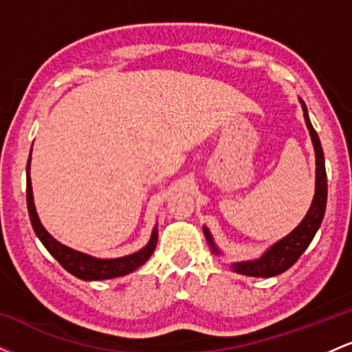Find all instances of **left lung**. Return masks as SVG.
Masks as SVG:
<instances>
[{
  "label": "left lung",
  "mask_w": 352,
  "mask_h": 352,
  "mask_svg": "<svg viewBox=\"0 0 352 352\" xmlns=\"http://www.w3.org/2000/svg\"><path fill=\"white\" fill-rule=\"evenodd\" d=\"M301 106L302 112H305L306 127L309 129V135L311 139H313L314 152H316V192H314L313 204H311V208L309 212L306 213L305 220H302L288 236H285L283 240L278 241V243H274L263 256L253 261H241V263L233 265V270L240 274H246V276L254 278H270L281 274L288 268H292V266L298 261V258L301 256L302 252L309 246L311 240L316 235L319 225H321L322 217H324L326 200H328V179H326L324 153H322V147L321 142H319L316 131H314L313 125H311L308 109H306L302 100ZM204 233L208 245L212 246L213 253L220 254L217 246L213 245L212 235H210V232L205 227Z\"/></svg>",
  "instance_id": "obj_1"
}]
</instances>
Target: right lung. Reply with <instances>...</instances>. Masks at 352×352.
<instances>
[{"label":"right lung","instance_id":"add662e5","mask_svg":"<svg viewBox=\"0 0 352 352\" xmlns=\"http://www.w3.org/2000/svg\"><path fill=\"white\" fill-rule=\"evenodd\" d=\"M30 162H31V153L30 159H28L26 165V201H28V212H30L31 225H33L34 233L38 235L41 243L46 246V250L50 252L56 260L59 261V265L63 266L66 272L74 274L79 280L86 281H94V280H109V278H117L124 276V274L132 273L134 270L142 266L145 261L151 258V254L155 252L157 246V228H153L151 241L145 248L140 252L129 254V256L116 258V260H99V258H92L89 254L79 253L76 250L69 248V246H64L59 243L58 240H54L50 233L46 232V228L43 227L41 221H39L38 213H36L34 201H33V188H31V177H30Z\"/></svg>","mask_w":352,"mask_h":352}]
</instances>
